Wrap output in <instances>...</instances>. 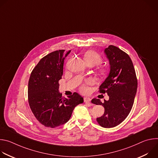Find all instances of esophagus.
<instances>
[{
    "label": "esophagus",
    "mask_w": 158,
    "mask_h": 158,
    "mask_svg": "<svg viewBox=\"0 0 158 158\" xmlns=\"http://www.w3.org/2000/svg\"><path fill=\"white\" fill-rule=\"evenodd\" d=\"M84 101L85 103L90 102H91V99H90L89 98H87V97H85V98H84Z\"/></svg>",
    "instance_id": "esophagus-1"
}]
</instances>
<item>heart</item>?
Wrapping results in <instances>:
<instances>
[{"instance_id": "obj_1", "label": "heart", "mask_w": 158, "mask_h": 158, "mask_svg": "<svg viewBox=\"0 0 158 158\" xmlns=\"http://www.w3.org/2000/svg\"><path fill=\"white\" fill-rule=\"evenodd\" d=\"M84 59L85 63L87 64V65L89 64V65H91L92 66L99 65L102 62V59L101 56L98 53H97L96 52L93 51H89L86 52L84 54ZM105 71H106L103 68H101L99 69V72L101 74H104ZM89 84H91V81L87 80L85 81V83L81 87L80 90L82 93H85L87 92L88 88L87 87L86 85Z\"/></svg>"}]
</instances>
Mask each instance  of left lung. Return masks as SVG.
<instances>
[{"instance_id":"1","label":"left lung","mask_w":158,"mask_h":158,"mask_svg":"<svg viewBox=\"0 0 158 158\" xmlns=\"http://www.w3.org/2000/svg\"><path fill=\"white\" fill-rule=\"evenodd\" d=\"M104 53L109 61L110 72L99 87V92L109 98L102 102L99 99L91 102L104 107V114L97 118L98 124L106 128L121 124L129 115L137 92L138 80L132 62L127 54L110 45Z\"/></svg>"}]
</instances>
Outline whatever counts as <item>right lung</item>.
Masks as SVG:
<instances>
[{"label":"right lung","instance_id":"1","mask_svg":"<svg viewBox=\"0 0 158 158\" xmlns=\"http://www.w3.org/2000/svg\"><path fill=\"white\" fill-rule=\"evenodd\" d=\"M71 51H54L40 59L32 70L28 84V101L35 118L46 127L54 128L69 120L75 107L84 102L74 93L67 98L59 92L64 61Z\"/></svg>","mask_w":158,"mask_h":158}]
</instances>
